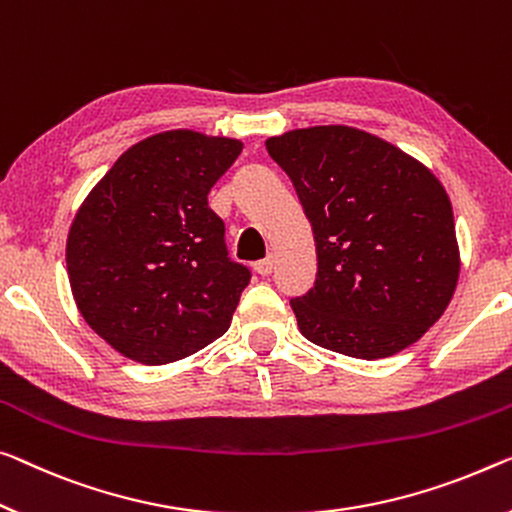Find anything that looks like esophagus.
Segmentation results:
<instances>
[{"mask_svg": "<svg viewBox=\"0 0 512 512\" xmlns=\"http://www.w3.org/2000/svg\"><path fill=\"white\" fill-rule=\"evenodd\" d=\"M254 270L261 274V277H267V274H270L272 270H274V256L270 254L267 258H263V261H258V263H254Z\"/></svg>", "mask_w": 512, "mask_h": 512, "instance_id": "obj_1", "label": "esophagus"}]
</instances>
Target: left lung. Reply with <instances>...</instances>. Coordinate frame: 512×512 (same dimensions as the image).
<instances>
[{"label": "left lung", "mask_w": 512, "mask_h": 512, "mask_svg": "<svg viewBox=\"0 0 512 512\" xmlns=\"http://www.w3.org/2000/svg\"><path fill=\"white\" fill-rule=\"evenodd\" d=\"M265 146L293 180L316 240V283L290 300L300 332L357 359L419 341L460 274L453 208L435 174L348 125L290 130Z\"/></svg>", "instance_id": "left-lung-1"}]
</instances>
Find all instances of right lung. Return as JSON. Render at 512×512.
I'll list each match as a JSON object with an SVG mask.
<instances>
[{
    "label": "right lung",
    "instance_id": "add662e5",
    "mask_svg": "<svg viewBox=\"0 0 512 512\" xmlns=\"http://www.w3.org/2000/svg\"><path fill=\"white\" fill-rule=\"evenodd\" d=\"M242 141L169 130L128 148L86 196L66 265L82 318L123 357L157 366L222 336L251 272L229 258L208 192Z\"/></svg>",
    "mask_w": 512,
    "mask_h": 512
}]
</instances>
